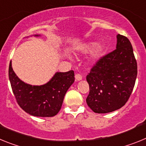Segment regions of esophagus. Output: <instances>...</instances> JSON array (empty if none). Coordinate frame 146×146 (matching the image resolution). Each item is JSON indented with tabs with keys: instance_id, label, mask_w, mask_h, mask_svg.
Listing matches in <instances>:
<instances>
[{
	"instance_id": "obj_1",
	"label": "esophagus",
	"mask_w": 146,
	"mask_h": 146,
	"mask_svg": "<svg viewBox=\"0 0 146 146\" xmlns=\"http://www.w3.org/2000/svg\"><path fill=\"white\" fill-rule=\"evenodd\" d=\"M82 79V76L80 75V74H75V80H76V81H80Z\"/></svg>"
}]
</instances>
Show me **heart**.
Segmentation results:
<instances>
[{
  "instance_id": "1",
  "label": "heart",
  "mask_w": 146,
  "mask_h": 146,
  "mask_svg": "<svg viewBox=\"0 0 146 146\" xmlns=\"http://www.w3.org/2000/svg\"><path fill=\"white\" fill-rule=\"evenodd\" d=\"M94 50L92 54V59L94 61L99 60L100 58L103 55L105 50V47L104 45L100 44L98 45V42H95V41H91V42H88L86 43L81 44L79 46V50L80 52H83V53H86V52H91L92 50ZM69 58H72L70 55L68 56Z\"/></svg>"
}]
</instances>
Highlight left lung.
<instances>
[{"mask_svg":"<svg viewBox=\"0 0 146 146\" xmlns=\"http://www.w3.org/2000/svg\"><path fill=\"white\" fill-rule=\"evenodd\" d=\"M137 74V66L129 40L117 35L116 49L102 58L86 77L89 84L86 102L94 113H108L128 101Z\"/></svg>","mask_w":146,"mask_h":146,"instance_id":"obj_1","label":"left lung"}]
</instances>
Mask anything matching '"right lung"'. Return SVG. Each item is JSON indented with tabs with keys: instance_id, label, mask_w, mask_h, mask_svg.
<instances>
[{
	"instance_id": "add662e5",
	"label": "right lung",
	"mask_w": 146,
	"mask_h": 146,
	"mask_svg": "<svg viewBox=\"0 0 146 146\" xmlns=\"http://www.w3.org/2000/svg\"><path fill=\"white\" fill-rule=\"evenodd\" d=\"M9 77L18 104L27 113L37 117H52L57 115L66 93L74 82V73L71 70L56 72L49 82L42 86H32L17 76L11 62L9 68Z\"/></svg>"
}]
</instances>
